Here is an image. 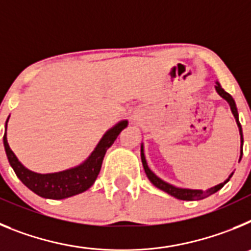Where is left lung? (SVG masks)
Returning a JSON list of instances; mask_svg holds the SVG:
<instances>
[{"instance_id":"left-lung-1","label":"left lung","mask_w":251,"mask_h":251,"mask_svg":"<svg viewBox=\"0 0 251 251\" xmlns=\"http://www.w3.org/2000/svg\"><path fill=\"white\" fill-rule=\"evenodd\" d=\"M215 88H216V92L219 93V95H220L221 98H224L226 101H227V103H229L230 108H231L232 114H234L235 119H236V123H238L239 132H240V136H241V154H240V159H241V156H243L244 139H243V129H241V124H240V122H239V114H238V109H236V104H235V101H234V99H232L231 95H230L229 93H226L225 90L221 88L220 84L216 83V86H215ZM141 158H142V163H143V168H145L146 175H147L148 179H150L151 182L156 186L157 188H159V190H162V191L167 192L168 195L176 197V199H178V200H185V201L202 200V199H205V197H208L210 195L215 194V192L219 191L220 188H223L224 185H225V183L227 182V181H229L232 176V174H231L229 176V178L226 179V181H224L223 183H220V185H217V186H214V187H211V188H208V190H206V191H202V190H190V188H179V187H175V186L165 182L163 179H161L159 177H157L156 175L153 174L152 171L150 170V167L147 166V162H146L145 153H143V146L141 147Z\"/></svg>"}]
</instances>
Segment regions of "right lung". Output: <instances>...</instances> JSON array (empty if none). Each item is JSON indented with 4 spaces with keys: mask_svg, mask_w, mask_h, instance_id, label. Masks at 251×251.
<instances>
[{
    "mask_svg": "<svg viewBox=\"0 0 251 251\" xmlns=\"http://www.w3.org/2000/svg\"><path fill=\"white\" fill-rule=\"evenodd\" d=\"M8 121V119H7ZM128 126L127 121L119 122L117 126L110 128L104 134L103 138L98 143L97 148L84 163L77 167L70 168V170L56 172V174H36L32 171L27 170L21 165V162L17 159L15 153L11 151L7 143L6 132L3 136V146L6 154H7L8 162L11 167L13 168L16 176L21 179V182L28 187L32 192L45 199H52V200H61L66 197H72L74 195L81 194L86 191L98 177L100 172L103 158L105 156L106 150L114 143L119 133ZM7 127V122H6Z\"/></svg>",
    "mask_w": 251,
    "mask_h": 251,
    "instance_id": "right-lung-1",
    "label": "right lung"
}]
</instances>
